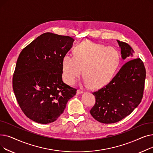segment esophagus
<instances>
[{
    "mask_svg": "<svg viewBox=\"0 0 153 153\" xmlns=\"http://www.w3.org/2000/svg\"><path fill=\"white\" fill-rule=\"evenodd\" d=\"M82 93H83L82 91H81V90H77V95H79V94H82Z\"/></svg>",
    "mask_w": 153,
    "mask_h": 153,
    "instance_id": "esophagus-1",
    "label": "esophagus"
}]
</instances>
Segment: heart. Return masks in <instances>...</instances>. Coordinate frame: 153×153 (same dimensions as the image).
I'll use <instances>...</instances> for the list:
<instances>
[{
	"instance_id": "heart-1",
	"label": "heart",
	"mask_w": 153,
	"mask_h": 153,
	"mask_svg": "<svg viewBox=\"0 0 153 153\" xmlns=\"http://www.w3.org/2000/svg\"><path fill=\"white\" fill-rule=\"evenodd\" d=\"M120 61L118 52L114 48L91 41L77 44L73 56L64 54L62 59V76L64 81L73 85L82 74L84 84L99 88L107 84L113 78Z\"/></svg>"
}]
</instances>
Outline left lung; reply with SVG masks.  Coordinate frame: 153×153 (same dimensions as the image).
I'll return each instance as SVG.
<instances>
[{
	"label": "left lung",
	"mask_w": 153,
	"mask_h": 153,
	"mask_svg": "<svg viewBox=\"0 0 153 153\" xmlns=\"http://www.w3.org/2000/svg\"><path fill=\"white\" fill-rule=\"evenodd\" d=\"M123 59H131L134 53L126 43L117 40ZM146 69L140 58L126 62L111 81L102 89L93 92L95 103L90 113L102 123L118 122L131 112L143 98Z\"/></svg>",
	"instance_id": "1"
}]
</instances>
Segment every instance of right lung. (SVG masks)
<instances>
[{"mask_svg": "<svg viewBox=\"0 0 153 153\" xmlns=\"http://www.w3.org/2000/svg\"><path fill=\"white\" fill-rule=\"evenodd\" d=\"M74 41L70 36L48 32L23 48L19 56L13 90L24 114L35 122L56 121L76 94L62 79V59Z\"/></svg>", "mask_w": 153, "mask_h": 153, "instance_id": "obj_1", "label": "right lung"}]
</instances>
